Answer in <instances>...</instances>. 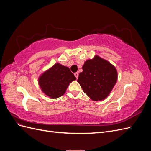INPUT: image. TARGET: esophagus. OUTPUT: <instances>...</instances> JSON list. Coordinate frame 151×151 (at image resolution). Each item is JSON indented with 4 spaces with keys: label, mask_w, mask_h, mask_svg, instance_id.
I'll return each mask as SVG.
<instances>
[{
    "label": "esophagus",
    "mask_w": 151,
    "mask_h": 151,
    "mask_svg": "<svg viewBox=\"0 0 151 151\" xmlns=\"http://www.w3.org/2000/svg\"><path fill=\"white\" fill-rule=\"evenodd\" d=\"M74 76H75V77H76V78L77 79V77H78V76H79V73H78V72L74 73Z\"/></svg>",
    "instance_id": "esophagus-1"
}]
</instances>
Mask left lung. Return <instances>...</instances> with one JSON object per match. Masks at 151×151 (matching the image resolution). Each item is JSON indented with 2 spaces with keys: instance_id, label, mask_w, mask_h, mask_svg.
<instances>
[{
  "instance_id": "8db88e82",
  "label": "left lung",
  "mask_w": 151,
  "mask_h": 151,
  "mask_svg": "<svg viewBox=\"0 0 151 151\" xmlns=\"http://www.w3.org/2000/svg\"><path fill=\"white\" fill-rule=\"evenodd\" d=\"M117 71L111 63L96 55L85 62L77 82L94 101H101L110 93L117 81Z\"/></svg>"
}]
</instances>
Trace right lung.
Masks as SVG:
<instances>
[{
	"label": "right lung",
	"mask_w": 151,
	"mask_h": 151,
	"mask_svg": "<svg viewBox=\"0 0 151 151\" xmlns=\"http://www.w3.org/2000/svg\"><path fill=\"white\" fill-rule=\"evenodd\" d=\"M76 79L69 68L57 63L40 76L38 83L43 92L54 99L64 94L68 85Z\"/></svg>",
	"instance_id": "1"
}]
</instances>
